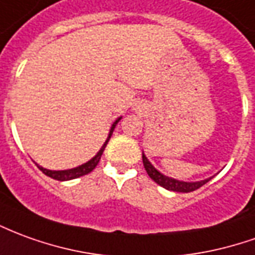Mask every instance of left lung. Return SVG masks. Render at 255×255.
<instances>
[{"label":"left lung","mask_w":255,"mask_h":255,"mask_svg":"<svg viewBox=\"0 0 255 255\" xmlns=\"http://www.w3.org/2000/svg\"><path fill=\"white\" fill-rule=\"evenodd\" d=\"M142 160H143V165H145V170L147 172V175L152 178L154 182L158 183L160 186H163V188L168 190L189 193V192H193V190L202 188L204 183H207L211 179V178H207V179L197 181V182H183V181H178V179H174V178L165 177L164 174H161L160 171L156 170L143 153H142Z\"/></svg>","instance_id":"1"}]
</instances>
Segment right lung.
Returning <instances> with one entry per match:
<instances>
[{
	"instance_id": "add662e5",
	"label": "right lung",
	"mask_w": 255,
	"mask_h": 255,
	"mask_svg": "<svg viewBox=\"0 0 255 255\" xmlns=\"http://www.w3.org/2000/svg\"><path fill=\"white\" fill-rule=\"evenodd\" d=\"M122 120V117H119L115 123H113V126L110 128V132H109V136H108V139L106 142L103 143V146L99 149V152L94 156V157L91 158L90 161H87L84 164L78 165L76 168H70V170H62V171H52V170H47V168H44V167H41V165L37 164V167L40 168L47 177H51L53 179H56V181H70V179H76L78 177H83V175H87V174H90L91 171L94 170L95 167L98 165L99 163V160H101V156H102L103 150H105V147L108 145V142H109L110 136H112V133L115 131V127L117 126V123Z\"/></svg>"
}]
</instances>
